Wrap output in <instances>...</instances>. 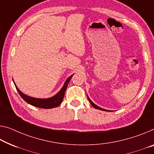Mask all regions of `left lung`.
I'll return each mask as SVG.
<instances>
[{
	"label": "left lung",
	"mask_w": 154,
	"mask_h": 154,
	"mask_svg": "<svg viewBox=\"0 0 154 154\" xmlns=\"http://www.w3.org/2000/svg\"><path fill=\"white\" fill-rule=\"evenodd\" d=\"M87 98H88V100H89V103H91V105L92 107H94L95 108V109H100V110H102V111H106V112H110V111L107 110V109H105L101 108V107H98V106H97L96 105H95V104H94V103H93V102H92V101L90 100V98H89L88 96H87Z\"/></svg>",
	"instance_id": "left-lung-1"
}]
</instances>
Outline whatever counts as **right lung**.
Listing matches in <instances>:
<instances>
[{"mask_svg": "<svg viewBox=\"0 0 154 154\" xmlns=\"http://www.w3.org/2000/svg\"><path fill=\"white\" fill-rule=\"evenodd\" d=\"M70 75L69 78H67V79L66 80V81L64 83V85L62 88L60 89V90L59 91L56 95L51 97V98H33L29 96H27L26 94H23L22 91L19 90V89L16 86L15 82L14 81V83L15 85L16 88L17 89L18 94H20V96L22 97V98L25 102H27V103H29V105L34 106V107L42 108V109H51L54 107H57L60 105L61 103L63 100L64 96H65V93L66 89H67L68 83H69L71 79H72L73 75Z\"/></svg>", "mask_w": 154, "mask_h": 154, "instance_id": "add662e5", "label": "right lung"}]
</instances>
